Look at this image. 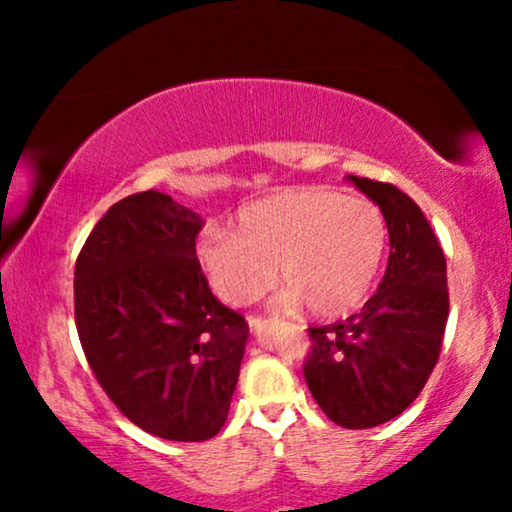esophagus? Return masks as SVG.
I'll return each mask as SVG.
<instances>
[{"label": "esophagus", "instance_id": "obj_1", "mask_svg": "<svg viewBox=\"0 0 512 512\" xmlns=\"http://www.w3.org/2000/svg\"><path fill=\"white\" fill-rule=\"evenodd\" d=\"M270 326V319H263V317H249V328L254 333H263L265 328Z\"/></svg>", "mask_w": 512, "mask_h": 512}]
</instances>
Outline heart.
<instances>
[{
	"mask_svg": "<svg viewBox=\"0 0 512 512\" xmlns=\"http://www.w3.org/2000/svg\"><path fill=\"white\" fill-rule=\"evenodd\" d=\"M389 226L366 198L326 186L270 193L237 212V228L207 226L195 256L223 303L242 307L284 282L286 305L342 317L366 303L382 275Z\"/></svg>",
	"mask_w": 512,
	"mask_h": 512,
	"instance_id": "b5f03b06",
	"label": "heart"
}]
</instances>
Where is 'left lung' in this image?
Wrapping results in <instances>:
<instances>
[{
  "label": "left lung",
  "mask_w": 512,
  "mask_h": 512,
  "mask_svg": "<svg viewBox=\"0 0 512 512\" xmlns=\"http://www.w3.org/2000/svg\"><path fill=\"white\" fill-rule=\"evenodd\" d=\"M382 209L391 254L361 312L310 328L305 382L326 417L345 429H373L419 396L440 354L447 321L443 249L415 202L382 181L345 177Z\"/></svg>",
  "instance_id": "1"
}]
</instances>
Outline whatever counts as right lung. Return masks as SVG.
I'll list each match as a JSON object with an SVG mask.
<instances>
[{
  "instance_id": "right-lung-1",
  "label": "right lung",
  "mask_w": 512,
  "mask_h": 512,
  "mask_svg": "<svg viewBox=\"0 0 512 512\" xmlns=\"http://www.w3.org/2000/svg\"><path fill=\"white\" fill-rule=\"evenodd\" d=\"M202 216L167 193L109 207L74 268V317L97 382L151 436L200 443L226 424L249 326L209 291Z\"/></svg>"
}]
</instances>
